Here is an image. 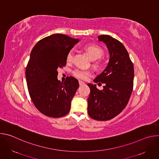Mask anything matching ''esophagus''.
Instances as JSON below:
<instances>
[{
    "label": "esophagus",
    "instance_id": "obj_1",
    "mask_svg": "<svg viewBox=\"0 0 159 159\" xmlns=\"http://www.w3.org/2000/svg\"><path fill=\"white\" fill-rule=\"evenodd\" d=\"M79 85H80V86H82V85H84L85 84V83H84V82L81 81V80H79Z\"/></svg>",
    "mask_w": 159,
    "mask_h": 159
}]
</instances>
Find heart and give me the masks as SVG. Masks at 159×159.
<instances>
[{"label": "heart", "mask_w": 159, "mask_h": 159, "mask_svg": "<svg viewBox=\"0 0 159 159\" xmlns=\"http://www.w3.org/2000/svg\"><path fill=\"white\" fill-rule=\"evenodd\" d=\"M84 48L86 52V53L88 55V57L92 60H98V58H101L104 53L103 50L101 47L94 44L85 45ZM73 55H74V52L72 50H70L69 53H67V55L66 57V60L67 62H71L72 61ZM94 65L96 67H99L100 66V63L99 62L96 63ZM73 74L75 77H76L78 79L85 80L88 78L89 76H90L92 74V72L89 70L77 69L73 72Z\"/></svg>", "instance_id": "1"}]
</instances>
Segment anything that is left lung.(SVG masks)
Returning <instances> with one entry per match:
<instances>
[{"label": "left lung", "mask_w": 159, "mask_h": 159, "mask_svg": "<svg viewBox=\"0 0 159 159\" xmlns=\"http://www.w3.org/2000/svg\"><path fill=\"white\" fill-rule=\"evenodd\" d=\"M98 40L106 44L109 60L104 71L94 80L105 84L103 89L99 90L96 84H87L90 90L87 112L94 120L107 121L119 115L127 105L133 87L134 67L120 41L109 35H100Z\"/></svg>", "instance_id": "obj_1"}]
</instances>
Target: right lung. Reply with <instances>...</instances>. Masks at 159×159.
I'll list each match as a JSON object with an SVG mask.
<instances>
[{
	"mask_svg": "<svg viewBox=\"0 0 159 159\" xmlns=\"http://www.w3.org/2000/svg\"><path fill=\"white\" fill-rule=\"evenodd\" d=\"M79 41L65 34H54L39 41L33 47L26 69L31 99L42 114L60 118L69 113L79 84L75 78L64 82L57 79L58 69L66 65L67 53Z\"/></svg>",
	"mask_w": 159,
	"mask_h": 159,
	"instance_id": "1",
	"label": "right lung"
}]
</instances>
